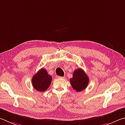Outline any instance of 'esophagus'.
Returning a JSON list of instances; mask_svg holds the SVG:
<instances>
[{"mask_svg": "<svg viewBox=\"0 0 125 125\" xmlns=\"http://www.w3.org/2000/svg\"><path fill=\"white\" fill-rule=\"evenodd\" d=\"M56 78L58 79H64V76H56Z\"/></svg>", "mask_w": 125, "mask_h": 125, "instance_id": "1", "label": "esophagus"}]
</instances>
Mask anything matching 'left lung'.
<instances>
[{
    "label": "left lung",
    "instance_id": "1",
    "mask_svg": "<svg viewBox=\"0 0 125 125\" xmlns=\"http://www.w3.org/2000/svg\"><path fill=\"white\" fill-rule=\"evenodd\" d=\"M70 82L74 90L77 92H80L87 87L89 79L82 69L79 68L74 72L73 78L70 79Z\"/></svg>",
    "mask_w": 125,
    "mask_h": 125
}]
</instances>
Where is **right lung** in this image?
<instances>
[{"label":"right lung","instance_id":"obj_1","mask_svg":"<svg viewBox=\"0 0 125 125\" xmlns=\"http://www.w3.org/2000/svg\"><path fill=\"white\" fill-rule=\"evenodd\" d=\"M51 81L52 76L44 68H42L33 76L31 83L36 90L43 92L49 88Z\"/></svg>","mask_w":125,"mask_h":125}]
</instances>
